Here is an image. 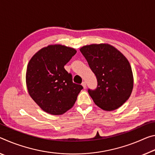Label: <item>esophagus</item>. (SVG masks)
I'll return each mask as SVG.
<instances>
[{"mask_svg":"<svg viewBox=\"0 0 155 155\" xmlns=\"http://www.w3.org/2000/svg\"><path fill=\"white\" fill-rule=\"evenodd\" d=\"M82 87H83L84 88H87V83H86L85 82H83L82 83Z\"/></svg>","mask_w":155,"mask_h":155,"instance_id":"esophagus-1","label":"esophagus"}]
</instances>
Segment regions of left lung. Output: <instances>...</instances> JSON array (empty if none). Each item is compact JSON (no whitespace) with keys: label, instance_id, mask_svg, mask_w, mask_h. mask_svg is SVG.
<instances>
[{"label":"left lung","instance_id":"8db88e82","mask_svg":"<svg viewBox=\"0 0 155 155\" xmlns=\"http://www.w3.org/2000/svg\"><path fill=\"white\" fill-rule=\"evenodd\" d=\"M80 50L97 80V88L88 90L93 101L104 110L120 108L130 97L134 84L127 58L107 43L85 45Z\"/></svg>","mask_w":155,"mask_h":155}]
</instances>
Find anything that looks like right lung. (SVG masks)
Listing matches in <instances>:
<instances>
[{
  "instance_id": "1",
  "label": "right lung",
  "mask_w": 155,
  "mask_h": 155,
  "mask_svg": "<svg viewBox=\"0 0 155 155\" xmlns=\"http://www.w3.org/2000/svg\"><path fill=\"white\" fill-rule=\"evenodd\" d=\"M77 51L62 45H50L30 59L26 71L28 93L43 111L62 115L71 108L83 87L72 81L64 65Z\"/></svg>"
}]
</instances>
